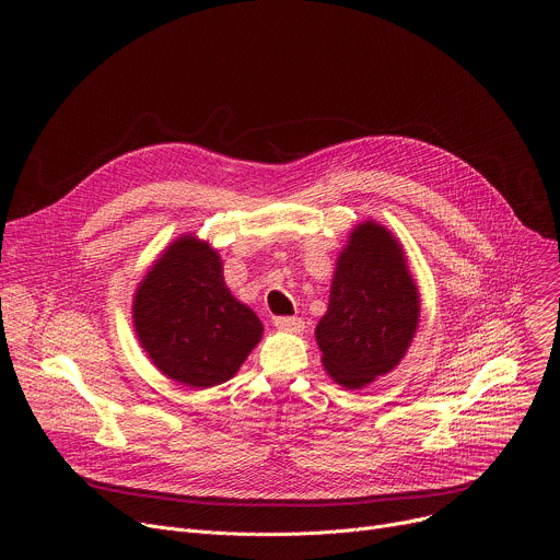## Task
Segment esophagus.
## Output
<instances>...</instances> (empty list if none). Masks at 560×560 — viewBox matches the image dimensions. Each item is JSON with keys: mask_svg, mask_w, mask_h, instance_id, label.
Instances as JSON below:
<instances>
[{"mask_svg": "<svg viewBox=\"0 0 560 560\" xmlns=\"http://www.w3.org/2000/svg\"><path fill=\"white\" fill-rule=\"evenodd\" d=\"M275 328L285 332H301L303 330V318L299 316H275Z\"/></svg>", "mask_w": 560, "mask_h": 560, "instance_id": "esophagus-1", "label": "esophagus"}]
</instances>
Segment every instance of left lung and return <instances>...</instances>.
I'll return each mask as SVG.
<instances>
[{
    "label": "left lung",
    "mask_w": 560,
    "mask_h": 560,
    "mask_svg": "<svg viewBox=\"0 0 560 560\" xmlns=\"http://www.w3.org/2000/svg\"><path fill=\"white\" fill-rule=\"evenodd\" d=\"M419 324V292L404 250L378 223H361L341 253L330 305L316 326L328 374L363 387L404 359Z\"/></svg>",
    "instance_id": "left-lung-1"
}]
</instances>
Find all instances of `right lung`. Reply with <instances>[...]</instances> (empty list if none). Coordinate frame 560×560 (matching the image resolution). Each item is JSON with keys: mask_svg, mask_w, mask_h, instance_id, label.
<instances>
[{"mask_svg": "<svg viewBox=\"0 0 560 560\" xmlns=\"http://www.w3.org/2000/svg\"><path fill=\"white\" fill-rule=\"evenodd\" d=\"M132 312L152 363L190 387L228 381L264 332L259 316L225 288L217 253L195 236H182L152 266Z\"/></svg>", "mask_w": 560, "mask_h": 560, "instance_id": "obj_1", "label": "right lung"}]
</instances>
